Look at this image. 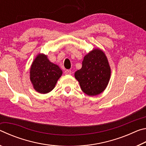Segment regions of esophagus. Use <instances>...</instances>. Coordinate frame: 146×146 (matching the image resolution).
<instances>
[{
  "instance_id": "1",
  "label": "esophagus",
  "mask_w": 146,
  "mask_h": 146,
  "mask_svg": "<svg viewBox=\"0 0 146 146\" xmlns=\"http://www.w3.org/2000/svg\"><path fill=\"white\" fill-rule=\"evenodd\" d=\"M71 73H72V71L70 70H66L65 71V74L66 75H71Z\"/></svg>"
}]
</instances>
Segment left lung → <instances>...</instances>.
Here are the masks:
<instances>
[{"mask_svg":"<svg viewBox=\"0 0 146 146\" xmlns=\"http://www.w3.org/2000/svg\"><path fill=\"white\" fill-rule=\"evenodd\" d=\"M111 68L107 56L100 48H95L84 57L82 68L75 73L81 90L89 96L99 95L110 80Z\"/></svg>","mask_w":146,"mask_h":146,"instance_id":"1","label":"left lung"}]
</instances>
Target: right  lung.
<instances>
[{
	"mask_svg": "<svg viewBox=\"0 0 146 146\" xmlns=\"http://www.w3.org/2000/svg\"><path fill=\"white\" fill-rule=\"evenodd\" d=\"M62 75L59 66L49 61L48 56L38 53L31 64L29 76L34 90L46 94L52 91Z\"/></svg>",
	"mask_w": 146,
	"mask_h": 146,
	"instance_id": "1",
	"label": "right lung"
}]
</instances>
